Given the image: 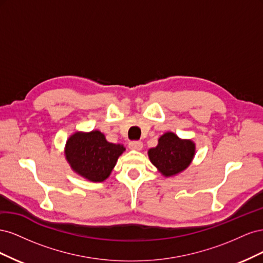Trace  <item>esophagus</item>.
<instances>
[{
  "label": "esophagus",
  "mask_w": 263,
  "mask_h": 263,
  "mask_svg": "<svg viewBox=\"0 0 263 263\" xmlns=\"http://www.w3.org/2000/svg\"><path fill=\"white\" fill-rule=\"evenodd\" d=\"M142 146L144 145H142V142L139 140H133V141H129L128 144V147L132 150H141Z\"/></svg>",
  "instance_id": "34e87169"
}]
</instances>
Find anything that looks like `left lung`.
<instances>
[{"mask_svg":"<svg viewBox=\"0 0 263 263\" xmlns=\"http://www.w3.org/2000/svg\"><path fill=\"white\" fill-rule=\"evenodd\" d=\"M195 155V144L190 139H181L176 134L164 133L158 139V145L148 150V156L162 176L174 177L184 171Z\"/></svg>","mask_w":263,"mask_h":263,"instance_id":"left-lung-1","label":"left lung"}]
</instances>
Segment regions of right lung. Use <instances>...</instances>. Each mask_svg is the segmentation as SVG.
Wrapping results in <instances>:
<instances>
[{
	"mask_svg": "<svg viewBox=\"0 0 263 263\" xmlns=\"http://www.w3.org/2000/svg\"><path fill=\"white\" fill-rule=\"evenodd\" d=\"M125 151L123 145L108 142L99 130L77 132L67 140V161L79 176L91 182H103L114 169L118 157Z\"/></svg>",
	"mask_w": 263,
	"mask_h": 263,
	"instance_id": "1",
	"label": "right lung"
}]
</instances>
